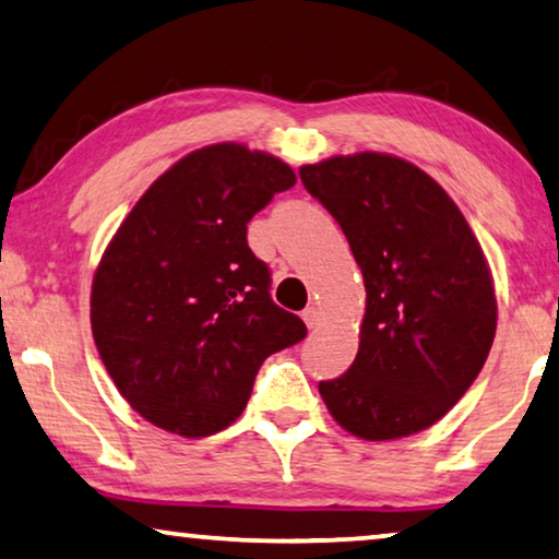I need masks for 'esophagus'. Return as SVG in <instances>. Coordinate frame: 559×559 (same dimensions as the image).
<instances>
[{"mask_svg": "<svg viewBox=\"0 0 559 559\" xmlns=\"http://www.w3.org/2000/svg\"><path fill=\"white\" fill-rule=\"evenodd\" d=\"M302 320H305V325L310 328V331H316V328H320V323H323V316H320L318 308H305Z\"/></svg>", "mask_w": 559, "mask_h": 559, "instance_id": "obj_1", "label": "esophagus"}]
</instances>
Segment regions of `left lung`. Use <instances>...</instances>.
Wrapping results in <instances>:
<instances>
[{
  "mask_svg": "<svg viewBox=\"0 0 559 559\" xmlns=\"http://www.w3.org/2000/svg\"><path fill=\"white\" fill-rule=\"evenodd\" d=\"M300 178L341 224L366 287L356 361L318 384L320 396L361 440L423 432L491 350L499 308L484 249L445 188L409 159L333 155L302 165Z\"/></svg>",
  "mask_w": 559,
  "mask_h": 559,
  "instance_id": "obj_1",
  "label": "left lung"
}]
</instances>
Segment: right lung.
<instances>
[{
	"mask_svg": "<svg viewBox=\"0 0 559 559\" xmlns=\"http://www.w3.org/2000/svg\"><path fill=\"white\" fill-rule=\"evenodd\" d=\"M285 159L239 142L188 152L144 190L91 282V333L136 415L209 438L247 407L259 366L308 328L270 297L247 224L293 188Z\"/></svg>",
	"mask_w": 559,
	"mask_h": 559,
	"instance_id": "add662e5",
	"label": "right lung"
}]
</instances>
